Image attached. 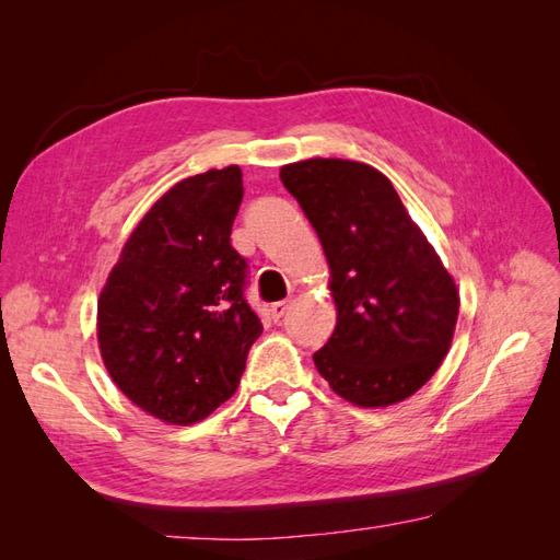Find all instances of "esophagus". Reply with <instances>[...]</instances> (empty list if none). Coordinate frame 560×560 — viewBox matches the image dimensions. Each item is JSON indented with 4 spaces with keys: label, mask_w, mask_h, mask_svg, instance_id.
I'll use <instances>...</instances> for the list:
<instances>
[{
    "label": "esophagus",
    "mask_w": 560,
    "mask_h": 560,
    "mask_svg": "<svg viewBox=\"0 0 560 560\" xmlns=\"http://www.w3.org/2000/svg\"><path fill=\"white\" fill-rule=\"evenodd\" d=\"M287 311H290V301H278V303H273V306H270V315H273V319L284 317Z\"/></svg>",
    "instance_id": "34e87169"
}]
</instances>
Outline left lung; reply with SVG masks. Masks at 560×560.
<instances>
[{"label":"left lung","instance_id":"obj_1","mask_svg":"<svg viewBox=\"0 0 560 560\" xmlns=\"http://www.w3.org/2000/svg\"><path fill=\"white\" fill-rule=\"evenodd\" d=\"M331 268L336 329L313 360L336 395L397 404L425 385L453 341L460 296L439 254L376 167L308 159L280 171Z\"/></svg>","mask_w":560,"mask_h":560}]
</instances>
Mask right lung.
I'll return each instance as SVG.
<instances>
[{
    "label": "right lung",
    "mask_w": 560,
    "mask_h": 560,
    "mask_svg": "<svg viewBox=\"0 0 560 560\" xmlns=\"http://www.w3.org/2000/svg\"><path fill=\"white\" fill-rule=\"evenodd\" d=\"M238 165L177 182L135 226L97 301V343L118 389L142 411L191 425L241 383L261 319L231 247Z\"/></svg>",
    "instance_id": "add662e5"
}]
</instances>
